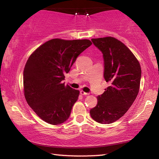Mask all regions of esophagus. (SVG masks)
<instances>
[{"label":"esophagus","mask_w":159,"mask_h":159,"mask_svg":"<svg viewBox=\"0 0 159 159\" xmlns=\"http://www.w3.org/2000/svg\"><path fill=\"white\" fill-rule=\"evenodd\" d=\"M80 93L82 95H89V93H85V92H84V91H83V90L80 91Z\"/></svg>","instance_id":"1"}]
</instances>
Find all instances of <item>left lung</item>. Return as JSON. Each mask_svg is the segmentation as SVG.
<instances>
[{
	"label": "left lung",
	"instance_id": "1",
	"mask_svg": "<svg viewBox=\"0 0 159 159\" xmlns=\"http://www.w3.org/2000/svg\"><path fill=\"white\" fill-rule=\"evenodd\" d=\"M103 54L104 77L110 85L98 98L90 114L95 121L112 123L122 117L135 100L140 85L141 67L129 48L114 37L91 39Z\"/></svg>",
	"mask_w": 159,
	"mask_h": 159
}]
</instances>
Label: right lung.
<instances>
[{
  "label": "right lung",
  "instance_id": "right-lung-1",
  "mask_svg": "<svg viewBox=\"0 0 159 159\" xmlns=\"http://www.w3.org/2000/svg\"><path fill=\"white\" fill-rule=\"evenodd\" d=\"M92 43L90 40H50L29 57L23 72L24 93L34 112L48 123L59 125L68 119L79 91L64 85L76 58Z\"/></svg>",
  "mask_w": 159,
  "mask_h": 159
}]
</instances>
